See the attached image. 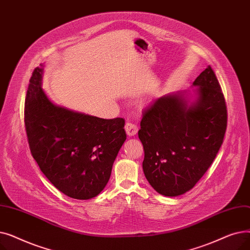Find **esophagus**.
Instances as JSON below:
<instances>
[{"mask_svg":"<svg viewBox=\"0 0 250 250\" xmlns=\"http://www.w3.org/2000/svg\"><path fill=\"white\" fill-rule=\"evenodd\" d=\"M125 132H126V135L128 136V137H133V136H135L137 133H138V130H139V128H138V126H137V125H135V124H132V123H127L126 125H125Z\"/></svg>","mask_w":250,"mask_h":250,"instance_id":"obj_1","label":"esophagus"}]
</instances>
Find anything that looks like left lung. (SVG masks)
<instances>
[{
    "label": "left lung",
    "mask_w": 250,
    "mask_h": 250,
    "mask_svg": "<svg viewBox=\"0 0 250 250\" xmlns=\"http://www.w3.org/2000/svg\"><path fill=\"white\" fill-rule=\"evenodd\" d=\"M195 99L186 92L156 99L144 110L139 130L143 170L162 195L191 189L212 165L227 127V107L218 79L208 67L195 79Z\"/></svg>",
    "instance_id": "left-lung-1"
}]
</instances>
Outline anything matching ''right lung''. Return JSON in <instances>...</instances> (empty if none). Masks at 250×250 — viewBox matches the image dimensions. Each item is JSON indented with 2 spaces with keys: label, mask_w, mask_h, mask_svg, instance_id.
<instances>
[{
  "label": "right lung",
  "mask_w": 250,
  "mask_h": 250,
  "mask_svg": "<svg viewBox=\"0 0 250 250\" xmlns=\"http://www.w3.org/2000/svg\"><path fill=\"white\" fill-rule=\"evenodd\" d=\"M35 68L25 98L24 123L30 152L46 178L76 200L99 194L126 139L125 120H104L52 103Z\"/></svg>",
  "instance_id": "1"
}]
</instances>
